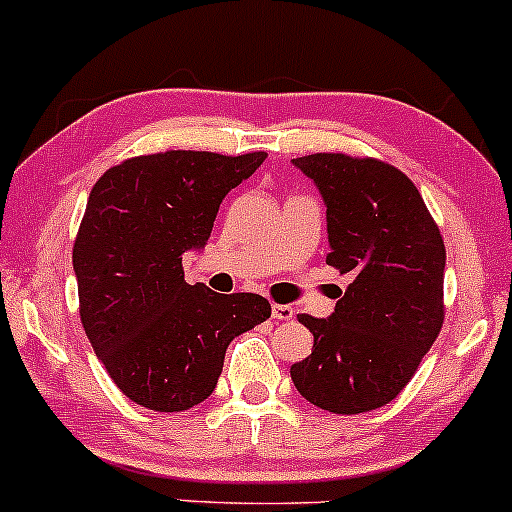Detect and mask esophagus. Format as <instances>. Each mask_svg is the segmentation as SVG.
Listing matches in <instances>:
<instances>
[{
	"mask_svg": "<svg viewBox=\"0 0 512 512\" xmlns=\"http://www.w3.org/2000/svg\"><path fill=\"white\" fill-rule=\"evenodd\" d=\"M271 315H273V320H293L295 318V310H293V305L273 303L271 305Z\"/></svg>",
	"mask_w": 512,
	"mask_h": 512,
	"instance_id": "esophagus-1",
	"label": "esophagus"
}]
</instances>
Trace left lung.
Masks as SVG:
<instances>
[{"mask_svg":"<svg viewBox=\"0 0 512 512\" xmlns=\"http://www.w3.org/2000/svg\"><path fill=\"white\" fill-rule=\"evenodd\" d=\"M293 165L328 207L325 261L352 283L325 318L300 315L313 352L291 367L300 394L333 414L392 402L444 325L446 246L414 182L374 157L315 152Z\"/></svg>","mask_w":512,"mask_h":512,"instance_id":"1","label":"left lung"}]
</instances>
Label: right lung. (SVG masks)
Wrapping results in <instances>:
<instances>
[{
  "label": "right lung",
  "mask_w": 512,
  "mask_h": 512,
  "mask_svg": "<svg viewBox=\"0 0 512 512\" xmlns=\"http://www.w3.org/2000/svg\"><path fill=\"white\" fill-rule=\"evenodd\" d=\"M266 152L167 150L110 167L91 189L73 244L81 323L120 392L152 412H184L217 387L236 335L271 318L256 293L184 281L219 204Z\"/></svg>",
  "instance_id": "right-lung-1"
}]
</instances>
